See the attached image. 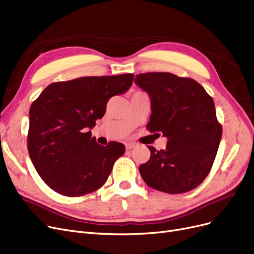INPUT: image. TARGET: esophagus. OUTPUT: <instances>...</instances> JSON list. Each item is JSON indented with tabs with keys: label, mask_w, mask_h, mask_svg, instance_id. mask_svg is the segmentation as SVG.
Instances as JSON below:
<instances>
[{
	"label": "esophagus",
	"mask_w": 254,
	"mask_h": 254,
	"mask_svg": "<svg viewBox=\"0 0 254 254\" xmlns=\"http://www.w3.org/2000/svg\"><path fill=\"white\" fill-rule=\"evenodd\" d=\"M135 146H136V143H133V142L126 143V148L127 149H131V148H134Z\"/></svg>",
	"instance_id": "esophagus-1"
}]
</instances>
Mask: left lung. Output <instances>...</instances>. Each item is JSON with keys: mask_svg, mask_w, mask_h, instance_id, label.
<instances>
[{"mask_svg": "<svg viewBox=\"0 0 254 254\" xmlns=\"http://www.w3.org/2000/svg\"><path fill=\"white\" fill-rule=\"evenodd\" d=\"M135 83L150 98L147 129L168 140L165 149L148 146L150 159L139 166L143 181L169 194L195 189L211 171L222 136L213 98L193 79L170 72L139 73Z\"/></svg>", "mask_w": 254, "mask_h": 254, "instance_id": "8db88e82", "label": "left lung"}]
</instances>
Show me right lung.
Returning a JSON list of instances; mask_svg holds the SVG:
<instances>
[{"label": "right lung", "instance_id": "obj_1", "mask_svg": "<svg viewBox=\"0 0 254 254\" xmlns=\"http://www.w3.org/2000/svg\"><path fill=\"white\" fill-rule=\"evenodd\" d=\"M133 73L84 76L49 85L30 108L28 151L36 171L64 196L89 194L107 182L123 143L100 145L91 137L108 101L127 92Z\"/></svg>", "mask_w": 254, "mask_h": 254}]
</instances>
